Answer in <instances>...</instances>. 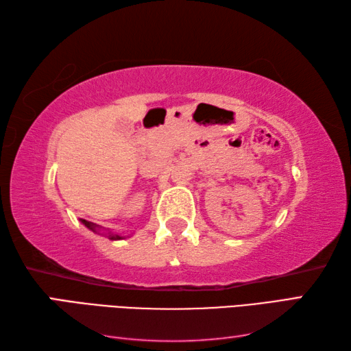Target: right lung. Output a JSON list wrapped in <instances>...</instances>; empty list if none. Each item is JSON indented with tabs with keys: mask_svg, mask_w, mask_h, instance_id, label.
I'll use <instances>...</instances> for the list:
<instances>
[{
	"mask_svg": "<svg viewBox=\"0 0 351 351\" xmlns=\"http://www.w3.org/2000/svg\"><path fill=\"white\" fill-rule=\"evenodd\" d=\"M81 223H83V225H84L86 228H88L90 230H93V232H99V230H101V228H99L98 225H95V223H92V221H87V220H83V219H81ZM107 235H108L110 240H122V238H123L122 235H117V234L110 232V230L107 232Z\"/></svg>",
	"mask_w": 351,
	"mask_h": 351,
	"instance_id": "obj_1",
	"label": "right lung"
}]
</instances>
